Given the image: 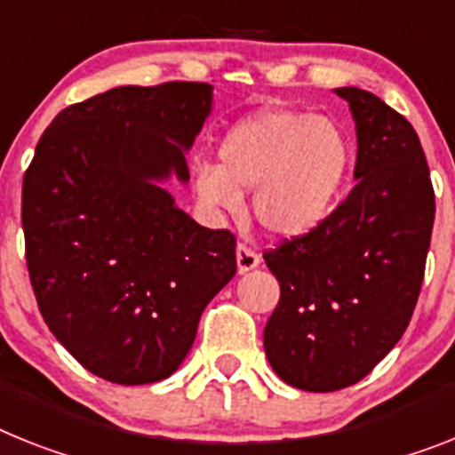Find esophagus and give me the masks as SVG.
<instances>
[{
	"instance_id": "esophagus-1",
	"label": "esophagus",
	"mask_w": 455,
	"mask_h": 455,
	"mask_svg": "<svg viewBox=\"0 0 455 455\" xmlns=\"http://www.w3.org/2000/svg\"><path fill=\"white\" fill-rule=\"evenodd\" d=\"M235 263H238V273H250V270L259 268V263H261V257H259L257 251L251 250V247L243 245L240 243L238 247H235Z\"/></svg>"
}]
</instances>
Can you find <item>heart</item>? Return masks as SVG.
<instances>
[{
    "label": "heart",
    "mask_w": 455,
    "mask_h": 455,
    "mask_svg": "<svg viewBox=\"0 0 455 455\" xmlns=\"http://www.w3.org/2000/svg\"><path fill=\"white\" fill-rule=\"evenodd\" d=\"M220 166L198 164L194 189L215 212H251L273 238L310 235L333 215L351 171V145L331 117L263 108L238 122L220 143Z\"/></svg>",
    "instance_id": "obj_1"
}]
</instances>
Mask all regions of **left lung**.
<instances>
[{
  "label": "left lung",
  "instance_id": "obj_1",
  "mask_svg": "<svg viewBox=\"0 0 455 455\" xmlns=\"http://www.w3.org/2000/svg\"><path fill=\"white\" fill-rule=\"evenodd\" d=\"M335 94L356 122V187L316 231L263 254L280 282L263 349L282 381L312 393L361 381L403 338L435 221L414 127L372 92Z\"/></svg>",
  "mask_w": 455,
  "mask_h": 455
}]
</instances>
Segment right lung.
I'll use <instances>...</instances> for the list:
<instances>
[{"label": "right lung", "instance_id": "obj_1", "mask_svg": "<svg viewBox=\"0 0 455 455\" xmlns=\"http://www.w3.org/2000/svg\"><path fill=\"white\" fill-rule=\"evenodd\" d=\"M212 110L208 83L113 87L64 108L22 180L34 296L60 345L92 375L166 379L205 305L235 275V238L164 189L187 185L185 155Z\"/></svg>", "mask_w": 455, "mask_h": 455}]
</instances>
